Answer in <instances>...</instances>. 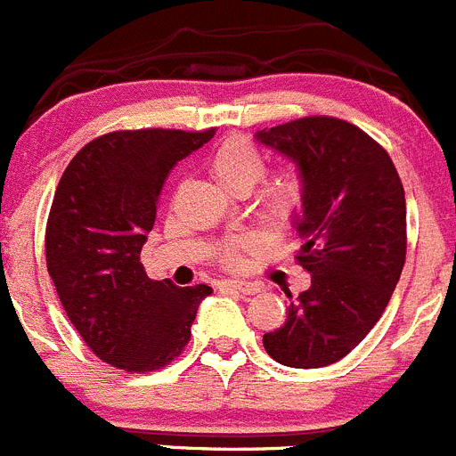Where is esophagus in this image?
Here are the masks:
<instances>
[{
  "label": "esophagus",
  "mask_w": 456,
  "mask_h": 456,
  "mask_svg": "<svg viewBox=\"0 0 456 456\" xmlns=\"http://www.w3.org/2000/svg\"><path fill=\"white\" fill-rule=\"evenodd\" d=\"M220 290H232L238 295H256L261 292V283H249V281H238V279H224L220 281Z\"/></svg>",
  "instance_id": "34e87169"
}]
</instances>
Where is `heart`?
I'll list each match as a JSON object with an SVG mask.
<instances>
[{
	"mask_svg": "<svg viewBox=\"0 0 456 456\" xmlns=\"http://www.w3.org/2000/svg\"><path fill=\"white\" fill-rule=\"evenodd\" d=\"M207 166L216 184L227 193L236 195L248 193L261 180L263 173H265V157L252 139L232 134L211 151ZM304 193L305 184L299 170L283 168L267 177L261 193H258V202H261L263 214L270 220H288L299 211ZM242 245L245 242L240 240L229 245V249L224 252V261H238V248H242Z\"/></svg>",
	"mask_w": 456,
	"mask_h": 456,
	"instance_id": "b5f03b06",
	"label": "heart"
}]
</instances>
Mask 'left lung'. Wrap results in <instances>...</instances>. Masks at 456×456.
<instances>
[{"label": "left lung", "mask_w": 456, "mask_h": 456, "mask_svg": "<svg viewBox=\"0 0 456 456\" xmlns=\"http://www.w3.org/2000/svg\"><path fill=\"white\" fill-rule=\"evenodd\" d=\"M254 137L304 177L292 227L304 238L297 261L310 274L263 346L286 367H326L367 338L394 295L407 252L405 191L385 148L342 118H297Z\"/></svg>", "instance_id": "left-lung-1"}]
</instances>
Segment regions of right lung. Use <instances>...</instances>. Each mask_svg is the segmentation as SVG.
Segmentation results:
<instances>
[{
	"label": "right lung",
	"instance_id": "1",
	"mask_svg": "<svg viewBox=\"0 0 456 456\" xmlns=\"http://www.w3.org/2000/svg\"><path fill=\"white\" fill-rule=\"evenodd\" d=\"M214 134V127L110 132L80 148L55 189L46 270L74 329L112 367L142 373L175 360L214 292L148 279L139 261L164 180Z\"/></svg>",
	"mask_w": 456,
	"mask_h": 456
}]
</instances>
